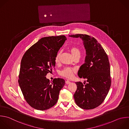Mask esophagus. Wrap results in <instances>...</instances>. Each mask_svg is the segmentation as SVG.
Listing matches in <instances>:
<instances>
[{"label":"esophagus","mask_w":129,"mask_h":129,"mask_svg":"<svg viewBox=\"0 0 129 129\" xmlns=\"http://www.w3.org/2000/svg\"><path fill=\"white\" fill-rule=\"evenodd\" d=\"M70 82H70V81H69L68 80H66V81H65V83H66V84H68L70 83Z\"/></svg>","instance_id":"obj_1"}]
</instances>
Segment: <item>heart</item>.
<instances>
[{
    "instance_id": "b5f03b06",
    "label": "heart",
    "mask_w": 129,
    "mask_h": 129,
    "mask_svg": "<svg viewBox=\"0 0 129 129\" xmlns=\"http://www.w3.org/2000/svg\"><path fill=\"white\" fill-rule=\"evenodd\" d=\"M69 50L74 58L77 56H80V51L79 49V48L76 47H75V46L70 47L69 48ZM60 56V53L58 52L55 58V61L56 63H58L59 61ZM75 72V69L74 68H70V67H65L60 71L59 74L64 77L67 78H71L73 77V73Z\"/></svg>"
}]
</instances>
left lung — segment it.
<instances>
[{"label":"left lung","mask_w":129,"mask_h":129,"mask_svg":"<svg viewBox=\"0 0 129 129\" xmlns=\"http://www.w3.org/2000/svg\"><path fill=\"white\" fill-rule=\"evenodd\" d=\"M80 37L86 51L84 63L79 68L78 75L87 79L83 84L76 82L74 94L76 104L83 109H92L101 105L107 96L111 83L108 56L102 46L93 37L86 34L71 35Z\"/></svg>","instance_id":"1"}]
</instances>
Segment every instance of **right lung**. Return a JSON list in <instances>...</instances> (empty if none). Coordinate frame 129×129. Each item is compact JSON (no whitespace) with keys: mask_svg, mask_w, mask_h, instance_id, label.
I'll use <instances>...</instances> for the list:
<instances>
[{"mask_svg":"<svg viewBox=\"0 0 129 129\" xmlns=\"http://www.w3.org/2000/svg\"><path fill=\"white\" fill-rule=\"evenodd\" d=\"M66 40L64 35L41 38L22 57L19 84L26 102L35 109H48L58 101L65 81L58 78L50 82L46 76L54 68L55 56Z\"/></svg>","mask_w":129,"mask_h":129,"instance_id":"add662e5","label":"right lung"}]
</instances>
